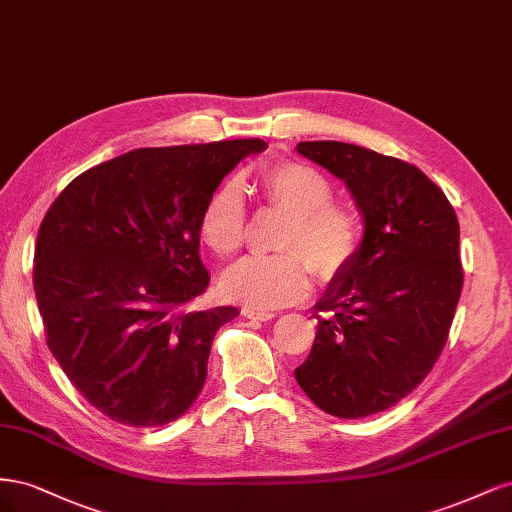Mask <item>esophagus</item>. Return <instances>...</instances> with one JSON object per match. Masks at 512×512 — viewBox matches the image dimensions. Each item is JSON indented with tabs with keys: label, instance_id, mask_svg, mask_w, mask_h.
<instances>
[{
	"label": "esophagus",
	"instance_id": "1",
	"mask_svg": "<svg viewBox=\"0 0 512 512\" xmlns=\"http://www.w3.org/2000/svg\"><path fill=\"white\" fill-rule=\"evenodd\" d=\"M241 314L250 320H262V322H267L277 316L275 312H265V309H254V307H243Z\"/></svg>",
	"mask_w": 512,
	"mask_h": 512
}]
</instances>
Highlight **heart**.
Instances as JSON below:
<instances>
[{"label":"heart","instance_id":"heart-1","mask_svg":"<svg viewBox=\"0 0 512 512\" xmlns=\"http://www.w3.org/2000/svg\"><path fill=\"white\" fill-rule=\"evenodd\" d=\"M267 203L288 215L277 247L284 254L245 258L220 280L222 297L247 307H282L301 301L312 286V264L320 277L344 271L361 247V215L335 200L331 179L305 162L282 160L258 173ZM198 235L218 258L237 254L247 237V209L235 183L215 190L200 211Z\"/></svg>","mask_w":512,"mask_h":512}]
</instances>
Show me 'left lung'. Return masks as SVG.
<instances>
[{"label": "left lung", "mask_w": 512, "mask_h": 512, "mask_svg": "<svg viewBox=\"0 0 512 512\" xmlns=\"http://www.w3.org/2000/svg\"><path fill=\"white\" fill-rule=\"evenodd\" d=\"M301 156L342 179L365 218L359 252L316 303L318 333L294 378L339 418L395 406L436 365L463 286L459 222L414 164L371 149L299 143Z\"/></svg>", "instance_id": "left-lung-1"}]
</instances>
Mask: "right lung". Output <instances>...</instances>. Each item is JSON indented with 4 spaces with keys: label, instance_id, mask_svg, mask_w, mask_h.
<instances>
[{
    "label": "right lung",
    "instance_id": "right-lung-1",
    "mask_svg": "<svg viewBox=\"0 0 512 512\" xmlns=\"http://www.w3.org/2000/svg\"><path fill=\"white\" fill-rule=\"evenodd\" d=\"M260 138L147 147L85 170L38 230L34 290L46 344L91 406L130 427L190 410L213 337L237 307L188 309L209 286L198 220Z\"/></svg>",
    "mask_w": 512,
    "mask_h": 512
}]
</instances>
